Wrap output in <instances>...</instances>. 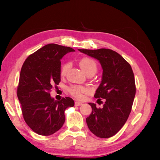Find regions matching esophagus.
<instances>
[{
    "mask_svg": "<svg viewBox=\"0 0 160 160\" xmlns=\"http://www.w3.org/2000/svg\"><path fill=\"white\" fill-rule=\"evenodd\" d=\"M82 103L81 102H79V101H75V106H80V105H81Z\"/></svg>",
    "mask_w": 160,
    "mask_h": 160,
    "instance_id": "1",
    "label": "esophagus"
}]
</instances>
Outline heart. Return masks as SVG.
<instances>
[{
    "label": "heart",
    "instance_id": "1",
    "mask_svg": "<svg viewBox=\"0 0 160 160\" xmlns=\"http://www.w3.org/2000/svg\"><path fill=\"white\" fill-rule=\"evenodd\" d=\"M79 65L81 69L86 74L89 73L90 72H96L98 70V65L96 62L91 59V58H83L79 62ZM69 68V63H64L61 67V75L64 76L66 75L67 71ZM69 93L74 96L75 98L78 99H82L83 98L84 94L88 93V89L83 86L79 85H72L69 88Z\"/></svg>",
    "mask_w": 160,
    "mask_h": 160
}]
</instances>
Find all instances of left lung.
<instances>
[{
	"label": "left lung",
	"mask_w": 160,
	"mask_h": 160,
	"mask_svg": "<svg viewBox=\"0 0 160 160\" xmlns=\"http://www.w3.org/2000/svg\"><path fill=\"white\" fill-rule=\"evenodd\" d=\"M78 50L98 59L103 69L102 79L94 97L98 101L105 99V103L102 108L89 103L92 111L86 118L87 124L97 137L111 138L122 129L132 111L136 91L132 67L113 50Z\"/></svg>",
	"instance_id": "8db88e82"
}]
</instances>
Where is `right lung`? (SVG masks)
Wrapping results in <instances>:
<instances>
[{"label": "right lung", "instance_id": "add662e5", "mask_svg": "<svg viewBox=\"0 0 160 160\" xmlns=\"http://www.w3.org/2000/svg\"><path fill=\"white\" fill-rule=\"evenodd\" d=\"M73 51L69 47L48 44L28 56L22 66L17 97L26 123L38 135L59 130L65 121V110L74 106L71 98L56 101L50 95L61 81V59Z\"/></svg>", "mask_w": 160, "mask_h": 160}]
</instances>
